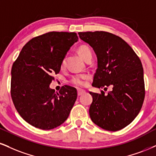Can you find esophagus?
<instances>
[{
  "instance_id": "34e87169",
  "label": "esophagus",
  "mask_w": 156,
  "mask_h": 156,
  "mask_svg": "<svg viewBox=\"0 0 156 156\" xmlns=\"http://www.w3.org/2000/svg\"><path fill=\"white\" fill-rule=\"evenodd\" d=\"M84 93H85V91H84V90H82V89H78L77 90V95H78V96H80V95H83Z\"/></svg>"
}]
</instances>
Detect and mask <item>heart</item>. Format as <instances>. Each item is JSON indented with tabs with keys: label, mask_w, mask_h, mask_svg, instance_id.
I'll return each instance as SVG.
<instances>
[{
	"label": "heart",
	"mask_w": 156,
	"mask_h": 156,
	"mask_svg": "<svg viewBox=\"0 0 156 156\" xmlns=\"http://www.w3.org/2000/svg\"><path fill=\"white\" fill-rule=\"evenodd\" d=\"M77 53L80 55V56L83 59L84 61H86L87 58L92 57V51L90 48L89 46L86 45H81L77 49ZM61 67L64 66V61H62L61 63ZM87 78V76L86 74H77L73 76L71 79V83L74 84V85L78 86V87H82L85 84V80Z\"/></svg>",
	"instance_id": "obj_1"
}]
</instances>
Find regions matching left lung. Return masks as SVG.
I'll use <instances>...</instances> for the list:
<instances>
[{"mask_svg": "<svg viewBox=\"0 0 156 156\" xmlns=\"http://www.w3.org/2000/svg\"><path fill=\"white\" fill-rule=\"evenodd\" d=\"M80 39L93 48L98 69L93 86L112 85L105 95L90 93L93 103L90 116L96 125L108 131H118L131 123L143 106L145 95L143 68L140 58L124 40L103 31L79 32Z\"/></svg>", "mask_w": 156, "mask_h": 156, "instance_id": "left-lung-1", "label": "left lung"}]
</instances>
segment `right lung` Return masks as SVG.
<instances>
[{"label":"right lung","instance_id":"1","mask_svg":"<svg viewBox=\"0 0 156 156\" xmlns=\"http://www.w3.org/2000/svg\"><path fill=\"white\" fill-rule=\"evenodd\" d=\"M75 32H50L30 40L11 69V95L21 116L44 130L60 126L69 116L77 97L74 87L65 85L58 93L49 87L67 52L78 41Z\"/></svg>","mask_w":156,"mask_h":156}]
</instances>
